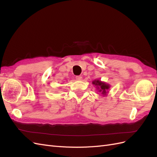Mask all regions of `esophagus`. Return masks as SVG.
Masks as SVG:
<instances>
[{"mask_svg":"<svg viewBox=\"0 0 157 157\" xmlns=\"http://www.w3.org/2000/svg\"><path fill=\"white\" fill-rule=\"evenodd\" d=\"M76 79L78 80H82V77L81 76H76Z\"/></svg>","mask_w":157,"mask_h":157,"instance_id":"esophagus-1","label":"esophagus"}]
</instances>
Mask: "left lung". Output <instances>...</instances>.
Here are the masks:
<instances>
[{
	"mask_svg": "<svg viewBox=\"0 0 157 157\" xmlns=\"http://www.w3.org/2000/svg\"><path fill=\"white\" fill-rule=\"evenodd\" d=\"M92 84L96 86L97 90H98V92H100L103 96H105L107 93V91L110 88V85L106 84L105 82H101L99 80H95L92 82Z\"/></svg>",
	"mask_w": 157,
	"mask_h": 157,
	"instance_id": "1",
	"label": "left lung"
}]
</instances>
